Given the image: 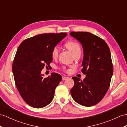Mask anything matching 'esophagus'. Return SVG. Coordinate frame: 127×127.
<instances>
[{
	"instance_id": "esophagus-1",
	"label": "esophagus",
	"mask_w": 127,
	"mask_h": 127,
	"mask_svg": "<svg viewBox=\"0 0 127 127\" xmlns=\"http://www.w3.org/2000/svg\"><path fill=\"white\" fill-rule=\"evenodd\" d=\"M62 79H63V80H67L68 79V78H67V77H66V76H63V77H62Z\"/></svg>"
}]
</instances>
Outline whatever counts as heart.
<instances>
[{
	"mask_svg": "<svg viewBox=\"0 0 127 127\" xmlns=\"http://www.w3.org/2000/svg\"><path fill=\"white\" fill-rule=\"evenodd\" d=\"M66 47L72 52L73 55L75 54L77 52L81 51V47L78 43L76 42L69 41H67L65 44ZM59 54V47L58 46H56L53 47L52 51V56L53 58H55L58 57Z\"/></svg>",
	"mask_w": 127,
	"mask_h": 127,
	"instance_id": "1",
	"label": "heart"
}]
</instances>
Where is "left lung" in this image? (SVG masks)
Instances as JSON below:
<instances>
[{
	"instance_id": "left-lung-1",
	"label": "left lung",
	"mask_w": 127,
	"mask_h": 127,
	"mask_svg": "<svg viewBox=\"0 0 127 127\" xmlns=\"http://www.w3.org/2000/svg\"><path fill=\"white\" fill-rule=\"evenodd\" d=\"M69 34L82 46L81 71L86 74L83 80L73 77L74 85L70 89L71 95L80 105L94 106L106 95L113 74L109 48L103 39L91 33L72 32Z\"/></svg>"
}]
</instances>
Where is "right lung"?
<instances>
[{"label": "right lung", "mask_w": 127, "mask_h": 127, "mask_svg": "<svg viewBox=\"0 0 127 127\" xmlns=\"http://www.w3.org/2000/svg\"><path fill=\"white\" fill-rule=\"evenodd\" d=\"M67 35L66 33L41 34L25 40L18 47L12 72L18 92L30 106L43 108L53 100L62 76L52 73L44 78L41 72L53 60L52 49Z\"/></svg>", "instance_id": "obj_1"}]
</instances>
